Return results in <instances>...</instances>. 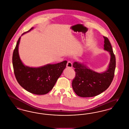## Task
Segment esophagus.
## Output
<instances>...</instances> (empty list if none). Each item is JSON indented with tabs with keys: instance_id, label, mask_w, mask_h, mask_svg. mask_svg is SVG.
Listing matches in <instances>:
<instances>
[{
	"instance_id": "1",
	"label": "esophagus",
	"mask_w": 129,
	"mask_h": 129,
	"mask_svg": "<svg viewBox=\"0 0 129 129\" xmlns=\"http://www.w3.org/2000/svg\"><path fill=\"white\" fill-rule=\"evenodd\" d=\"M67 67H69V68L72 67V62H70V61H68V62H67Z\"/></svg>"
}]
</instances>
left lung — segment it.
I'll use <instances>...</instances> for the list:
<instances>
[{
    "label": "left lung",
    "mask_w": 129,
    "mask_h": 129,
    "mask_svg": "<svg viewBox=\"0 0 129 129\" xmlns=\"http://www.w3.org/2000/svg\"><path fill=\"white\" fill-rule=\"evenodd\" d=\"M104 50L110 54V61L106 71L98 73L82 63L74 62L76 76L72 81V88L77 95L82 97H90L99 95L109 87L114 77L116 58L111 43L106 37H103Z\"/></svg>",
    "instance_id": "obj_1"
}]
</instances>
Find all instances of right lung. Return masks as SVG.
Returning a JSON list of instances; mask_svg holds the SVG:
<instances>
[{"instance_id": "1", "label": "right lung", "mask_w": 129, "mask_h": 129, "mask_svg": "<svg viewBox=\"0 0 129 129\" xmlns=\"http://www.w3.org/2000/svg\"><path fill=\"white\" fill-rule=\"evenodd\" d=\"M33 29V27L31 28L22 35ZM20 39L21 37L17 41L12 55V64L16 80L23 89L29 92L37 95L47 94L53 88L66 67L67 61L48 64L37 68L25 66L21 60L18 52Z\"/></svg>"}]
</instances>
